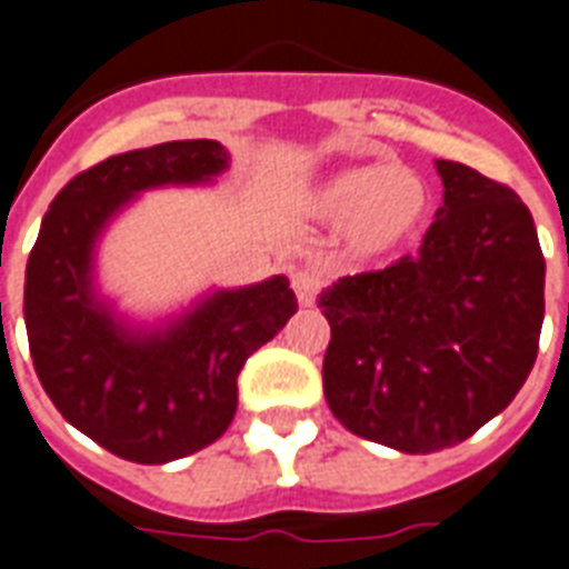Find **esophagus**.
I'll return each mask as SVG.
<instances>
[{
	"mask_svg": "<svg viewBox=\"0 0 569 569\" xmlns=\"http://www.w3.org/2000/svg\"><path fill=\"white\" fill-rule=\"evenodd\" d=\"M290 284H293V293H297V300L300 306H312L318 300V293H321V279L309 272V269H300V272H293L290 276Z\"/></svg>",
	"mask_w": 569,
	"mask_h": 569,
	"instance_id": "1",
	"label": "esophagus"
}]
</instances>
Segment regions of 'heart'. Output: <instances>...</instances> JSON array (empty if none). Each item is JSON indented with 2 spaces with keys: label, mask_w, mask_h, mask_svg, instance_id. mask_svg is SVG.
Instances as JSON below:
<instances>
[{
  "label": "heart",
  "mask_w": 569,
  "mask_h": 569,
  "mask_svg": "<svg viewBox=\"0 0 569 569\" xmlns=\"http://www.w3.org/2000/svg\"><path fill=\"white\" fill-rule=\"evenodd\" d=\"M306 206L321 221L342 223L358 254H379L416 230L427 190L403 166H348L321 178L309 190Z\"/></svg>",
  "instance_id": "1"
}]
</instances>
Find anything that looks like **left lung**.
<instances>
[{
  "instance_id": "8db88e82",
  "label": "left lung",
  "mask_w": 569,
  "mask_h": 569,
  "mask_svg": "<svg viewBox=\"0 0 569 569\" xmlns=\"http://www.w3.org/2000/svg\"><path fill=\"white\" fill-rule=\"evenodd\" d=\"M442 206L418 254L318 297L330 325L327 406L351 433L406 455L470 439L500 416L540 348L542 260L516 190L437 160Z\"/></svg>"
}]
</instances>
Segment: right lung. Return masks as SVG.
<instances>
[{
    "label": "right lung",
    "mask_w": 569,
    "mask_h": 569,
    "mask_svg": "<svg viewBox=\"0 0 569 569\" xmlns=\"http://www.w3.org/2000/svg\"><path fill=\"white\" fill-rule=\"evenodd\" d=\"M227 166L211 139L109 157L53 197L29 251L23 321L41 388L69 425L123 460L169 463L223 437L244 360L297 312L284 276L214 290L153 330L97 297L93 248L111 218L142 190L206 184Z\"/></svg>",
    "instance_id": "add662e5"
}]
</instances>
